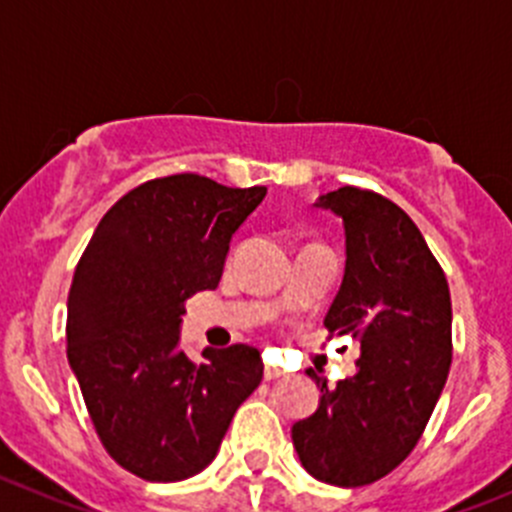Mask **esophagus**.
<instances>
[{
	"label": "esophagus",
	"instance_id": "34e87169",
	"mask_svg": "<svg viewBox=\"0 0 512 512\" xmlns=\"http://www.w3.org/2000/svg\"><path fill=\"white\" fill-rule=\"evenodd\" d=\"M285 371L278 369V366H265V381H275V379H283Z\"/></svg>",
	"mask_w": 512,
	"mask_h": 512
}]
</instances>
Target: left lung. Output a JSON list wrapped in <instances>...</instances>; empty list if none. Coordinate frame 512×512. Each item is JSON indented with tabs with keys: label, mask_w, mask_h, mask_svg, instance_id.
<instances>
[{
	"label": "left lung",
	"mask_w": 512,
	"mask_h": 512,
	"mask_svg": "<svg viewBox=\"0 0 512 512\" xmlns=\"http://www.w3.org/2000/svg\"><path fill=\"white\" fill-rule=\"evenodd\" d=\"M315 207L343 219L346 270L326 328L361 341L356 374L321 386L318 409L293 424L315 480L361 487L389 475L417 447L452 364V300L442 267L404 209L343 186Z\"/></svg>",
	"instance_id": "1"
}]
</instances>
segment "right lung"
Segmentation results:
<instances>
[{
    "label": "right lung",
    "instance_id": "1",
    "mask_svg": "<svg viewBox=\"0 0 512 512\" xmlns=\"http://www.w3.org/2000/svg\"><path fill=\"white\" fill-rule=\"evenodd\" d=\"M265 194L197 174L146 181L105 212L75 267L70 369L108 455L143 480L202 472L260 386L257 348H204L197 364L179 333L186 300L217 288L232 234Z\"/></svg>",
    "mask_w": 512,
    "mask_h": 512
}]
</instances>
